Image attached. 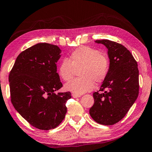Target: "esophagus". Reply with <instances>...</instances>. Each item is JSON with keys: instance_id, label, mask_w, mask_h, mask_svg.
<instances>
[{"instance_id": "obj_1", "label": "esophagus", "mask_w": 152, "mask_h": 152, "mask_svg": "<svg viewBox=\"0 0 152 152\" xmlns=\"http://www.w3.org/2000/svg\"><path fill=\"white\" fill-rule=\"evenodd\" d=\"M72 96L74 97V98H77V97H80L81 95H77V94H75V93H72Z\"/></svg>"}]
</instances>
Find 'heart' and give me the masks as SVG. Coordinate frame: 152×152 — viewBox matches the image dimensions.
<instances>
[{"mask_svg":"<svg viewBox=\"0 0 152 152\" xmlns=\"http://www.w3.org/2000/svg\"><path fill=\"white\" fill-rule=\"evenodd\" d=\"M77 70L80 77L67 83L64 88L81 95L93 90L95 82L101 84L107 79L110 70L109 59L99 50L81 46L70 53L68 59L60 62L58 74L64 81L68 82Z\"/></svg>","mask_w":152,"mask_h":152,"instance_id":"b5f03b06","label":"heart"}]
</instances>
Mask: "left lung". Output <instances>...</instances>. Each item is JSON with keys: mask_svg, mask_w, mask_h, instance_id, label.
<instances>
[{"mask_svg": "<svg viewBox=\"0 0 152 152\" xmlns=\"http://www.w3.org/2000/svg\"><path fill=\"white\" fill-rule=\"evenodd\" d=\"M108 49L110 70L99 91L93 93L91 118L103 125L121 120L136 101L139 93L138 64L132 53L120 43L108 39L96 40Z\"/></svg>", "mask_w": 152, "mask_h": 152, "instance_id": "8db88e82", "label": "left lung"}]
</instances>
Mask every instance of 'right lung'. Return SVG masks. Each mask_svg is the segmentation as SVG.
Here are the masks:
<instances>
[{
    "label": "right lung",
    "instance_id": "1",
    "mask_svg": "<svg viewBox=\"0 0 152 152\" xmlns=\"http://www.w3.org/2000/svg\"><path fill=\"white\" fill-rule=\"evenodd\" d=\"M61 50L40 43L25 50L16 58L9 75L10 97L14 107L31 125L53 129L63 121L70 92L58 93L63 86L57 72Z\"/></svg>",
    "mask_w": 152,
    "mask_h": 152
}]
</instances>
